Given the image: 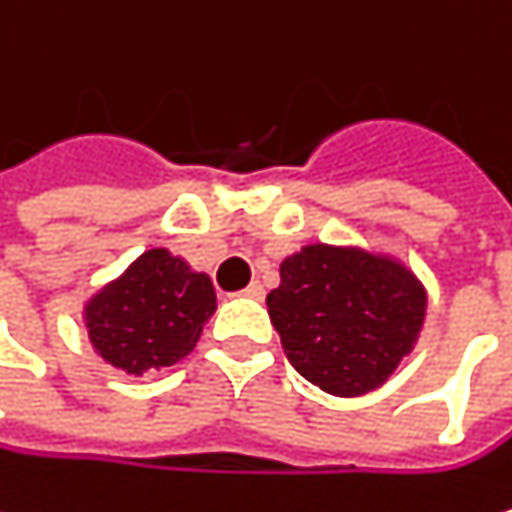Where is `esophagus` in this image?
Listing matches in <instances>:
<instances>
[{"label":"esophagus","mask_w":512,"mask_h":512,"mask_svg":"<svg viewBox=\"0 0 512 512\" xmlns=\"http://www.w3.org/2000/svg\"><path fill=\"white\" fill-rule=\"evenodd\" d=\"M242 297H251V300H261L264 297V285L261 282H251L245 291H242Z\"/></svg>","instance_id":"esophagus-1"}]
</instances>
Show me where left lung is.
Instances as JSON below:
<instances>
[{"label":"left lung","instance_id":"1","mask_svg":"<svg viewBox=\"0 0 512 512\" xmlns=\"http://www.w3.org/2000/svg\"><path fill=\"white\" fill-rule=\"evenodd\" d=\"M267 294L270 321L294 370L337 397L379 388L410 355L425 291L410 270L361 248L306 245Z\"/></svg>","mask_w":512,"mask_h":512}]
</instances>
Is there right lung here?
Instances as JSON below:
<instances>
[{
	"instance_id": "add662e5",
	"label": "right lung",
	"mask_w": 512,
	"mask_h": 512,
	"mask_svg": "<svg viewBox=\"0 0 512 512\" xmlns=\"http://www.w3.org/2000/svg\"><path fill=\"white\" fill-rule=\"evenodd\" d=\"M84 312L93 349L112 367L142 376L194 349L215 312V288L206 273H194L166 248H151Z\"/></svg>"
}]
</instances>
